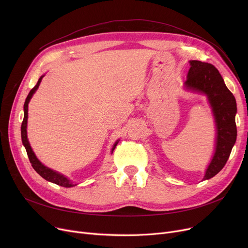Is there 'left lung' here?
Masks as SVG:
<instances>
[{
	"label": "left lung",
	"mask_w": 248,
	"mask_h": 248,
	"mask_svg": "<svg viewBox=\"0 0 248 248\" xmlns=\"http://www.w3.org/2000/svg\"><path fill=\"white\" fill-rule=\"evenodd\" d=\"M190 65L185 85L208 96L217 127L215 154L204 176L207 180L222 170L235 144L236 100L214 65L198 60L190 61Z\"/></svg>",
	"instance_id": "obj_1"
}]
</instances>
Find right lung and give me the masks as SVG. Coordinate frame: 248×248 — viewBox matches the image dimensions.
<instances>
[{"label": "right lung", "mask_w": 248, "mask_h": 248, "mask_svg": "<svg viewBox=\"0 0 248 248\" xmlns=\"http://www.w3.org/2000/svg\"><path fill=\"white\" fill-rule=\"evenodd\" d=\"M43 76H41L40 78H39V80L37 82V84L30 90V93L27 96V98H26L25 100V103H24V120H23V123H22V125H21V136H22V141H23V145L26 149V152H27V155H28V158L30 160V163L33 167L34 170L40 175L42 178H44L45 180L49 181V182H52V183L54 184H57L59 186H62V187H65V188H70V187H73L74 184H72L71 182L66 178L64 177L63 175L51 170V169L45 167L44 165H42L40 163V161H39L36 155L34 154V152L32 151L31 147H30V144L28 141V139H27V120H28V103L32 97V95L34 94L35 91L37 90V88L39 87V84H40L41 80H42ZM117 145V141L114 144L113 148H112V152L115 148V146ZM76 185V184H75Z\"/></svg>", "instance_id": "add662e5"}]
</instances>
